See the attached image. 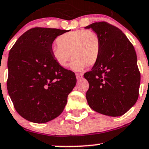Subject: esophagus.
<instances>
[{
    "label": "esophagus",
    "mask_w": 149,
    "mask_h": 149,
    "mask_svg": "<svg viewBox=\"0 0 149 149\" xmlns=\"http://www.w3.org/2000/svg\"><path fill=\"white\" fill-rule=\"evenodd\" d=\"M76 77H77V79H81V78L83 77V74H79V73H77Z\"/></svg>",
    "instance_id": "34e87169"
}]
</instances>
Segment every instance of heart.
<instances>
[{"label": "heart", "mask_w": 149, "mask_h": 149, "mask_svg": "<svg viewBox=\"0 0 149 149\" xmlns=\"http://www.w3.org/2000/svg\"><path fill=\"white\" fill-rule=\"evenodd\" d=\"M58 45L51 48L52 57L62 68H66L72 57L70 68L81 71L98 62L102 50V41L96 32L77 30L64 33L57 38Z\"/></svg>", "instance_id": "heart-1"}]
</instances>
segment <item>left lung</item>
I'll return each instance as SVG.
<instances>
[{
	"mask_svg": "<svg viewBox=\"0 0 149 149\" xmlns=\"http://www.w3.org/2000/svg\"><path fill=\"white\" fill-rule=\"evenodd\" d=\"M84 28L96 32L102 41L98 62L84 74L89 84L86 93L88 104L102 114L121 116L139 97L141 75L134 46L121 30L106 22Z\"/></svg>",
	"mask_w": 149,
	"mask_h": 149,
	"instance_id": "1",
	"label": "left lung"
}]
</instances>
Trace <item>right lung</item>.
I'll list each match as a JSON object with an SVG mask.
<instances>
[{"label": "right lung", "instance_id": "1", "mask_svg": "<svg viewBox=\"0 0 149 149\" xmlns=\"http://www.w3.org/2000/svg\"><path fill=\"white\" fill-rule=\"evenodd\" d=\"M68 31L32 28L9 52L8 92L17 112L28 121L42 124L57 117L76 85L74 73L60 67L51 54L55 38Z\"/></svg>", "mask_w": 149, "mask_h": 149}]
</instances>
